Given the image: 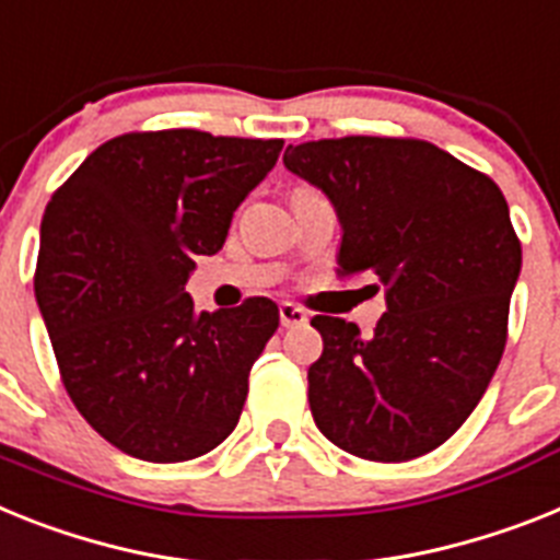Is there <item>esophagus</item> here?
I'll return each instance as SVG.
<instances>
[{"label":"esophagus","mask_w":560,"mask_h":560,"mask_svg":"<svg viewBox=\"0 0 560 560\" xmlns=\"http://www.w3.org/2000/svg\"><path fill=\"white\" fill-rule=\"evenodd\" d=\"M279 318H281V327H299V324L307 322V313L302 307H295V304L284 302L279 304Z\"/></svg>","instance_id":"esophagus-1"}]
</instances>
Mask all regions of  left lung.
I'll list each match as a JSON object with an SVG mask.
<instances>
[{"label": "left lung", "mask_w": 560, "mask_h": 560, "mask_svg": "<svg viewBox=\"0 0 560 560\" xmlns=\"http://www.w3.org/2000/svg\"><path fill=\"white\" fill-rule=\"evenodd\" d=\"M284 164L341 219V276H375L387 313L370 338L316 316L307 373L316 427L368 462L432 453L481 401L506 345L521 242L501 187L424 139L345 136L290 144Z\"/></svg>", "instance_id": "obj_1"}]
</instances>
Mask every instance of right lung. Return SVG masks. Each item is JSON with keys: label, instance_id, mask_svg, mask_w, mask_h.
<instances>
[{"label": "right lung", "instance_id": "right-lung-1", "mask_svg": "<svg viewBox=\"0 0 560 560\" xmlns=\"http://www.w3.org/2000/svg\"><path fill=\"white\" fill-rule=\"evenodd\" d=\"M284 139L133 130L98 144L50 196L33 290L70 401L121 453L190 462L236 430L253 361L279 307L192 310V258L213 256L233 210Z\"/></svg>", "mask_w": 560, "mask_h": 560}]
</instances>
